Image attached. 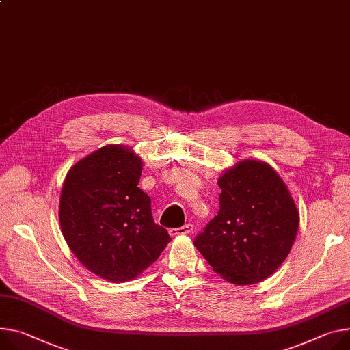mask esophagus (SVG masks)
I'll return each mask as SVG.
<instances>
[{
	"instance_id": "obj_1",
	"label": "esophagus",
	"mask_w": 350,
	"mask_h": 350,
	"mask_svg": "<svg viewBox=\"0 0 350 350\" xmlns=\"http://www.w3.org/2000/svg\"><path fill=\"white\" fill-rule=\"evenodd\" d=\"M193 230H194V226L187 224V225H184V226H181V228L172 229V230H170V234H172V236H177V234H189V233H193Z\"/></svg>"
}]
</instances>
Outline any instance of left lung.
<instances>
[{"instance_id": "left-lung-1", "label": "left lung", "mask_w": 350, "mask_h": 350, "mask_svg": "<svg viewBox=\"0 0 350 350\" xmlns=\"http://www.w3.org/2000/svg\"><path fill=\"white\" fill-rule=\"evenodd\" d=\"M219 212L194 241L212 269L233 284L269 278L289 256L300 215L268 163L244 159L217 180Z\"/></svg>"}]
</instances>
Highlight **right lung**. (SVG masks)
Returning a JSON list of instances; mask_svg holds the SVG:
<instances>
[{
	"mask_svg": "<svg viewBox=\"0 0 350 350\" xmlns=\"http://www.w3.org/2000/svg\"><path fill=\"white\" fill-rule=\"evenodd\" d=\"M141 173L130 146L106 145L77 162L61 189L62 236L85 268L110 282L137 278L172 240L153 221Z\"/></svg>",
	"mask_w": 350,
	"mask_h": 350,
	"instance_id": "1",
	"label": "right lung"
}]
</instances>
